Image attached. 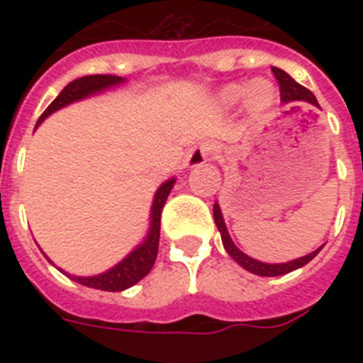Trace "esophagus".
<instances>
[{
  "mask_svg": "<svg viewBox=\"0 0 363 363\" xmlns=\"http://www.w3.org/2000/svg\"><path fill=\"white\" fill-rule=\"evenodd\" d=\"M211 154H213V147H211L209 143H199V145L188 150L186 165L188 167H198V165L205 164L209 160Z\"/></svg>",
  "mask_w": 363,
  "mask_h": 363,
  "instance_id": "obj_1",
  "label": "esophagus"
}]
</instances>
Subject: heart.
<instances>
[{
	"label": "heart",
	"mask_w": 363,
	"mask_h": 363,
	"mask_svg": "<svg viewBox=\"0 0 363 363\" xmlns=\"http://www.w3.org/2000/svg\"><path fill=\"white\" fill-rule=\"evenodd\" d=\"M245 96L247 99V107L254 113H259V111L267 109L271 104H273V98H275V92L267 81H254L248 84V88H245V84H230L220 92V101L224 105H233L238 104L239 99Z\"/></svg>",
	"instance_id": "1"
}]
</instances>
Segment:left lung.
I'll return each mask as SVG.
<instances>
[{"label":"left lung","instance_id":"left-lung-1","mask_svg":"<svg viewBox=\"0 0 363 363\" xmlns=\"http://www.w3.org/2000/svg\"><path fill=\"white\" fill-rule=\"evenodd\" d=\"M273 75H275L277 82H279V90H281V101L284 104H290V101H303V104H311L318 107V101L316 98L313 96L311 90H307L305 86H301L299 82H296L292 77L288 75L286 71L279 69V67H273ZM213 215H215V224L218 228V232L222 235V245L226 248V252L232 256L235 262H238L241 267H245L247 271L254 273V275H259V277H279V275H286L290 271L294 269H299V267H303L305 264H309L311 259L315 258L316 254L320 252V248H316L315 252L307 254L303 258H298V259H292V262H286V264H264V262H258V259L250 258L247 256L245 252H241L238 247H235V242L232 241L230 238V233L226 230V224H224V218H222V211L218 207V203H215L213 207Z\"/></svg>","mask_w":363,"mask_h":363}]
</instances>
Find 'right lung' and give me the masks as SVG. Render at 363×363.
Returning <instances> with one entry per match:
<instances>
[{
	"mask_svg": "<svg viewBox=\"0 0 363 363\" xmlns=\"http://www.w3.org/2000/svg\"><path fill=\"white\" fill-rule=\"evenodd\" d=\"M124 79L122 77L115 75H88L81 77V79H75L71 81L67 86L58 94V98L54 99L52 104L48 105L45 113L39 116L37 125L41 124L48 115H52L54 111L62 109L65 105L75 104V101H81L84 98H90L94 94L104 92V90H109L113 86H118L122 84ZM175 184V179H169L165 181L162 186L158 188V192L154 196L152 201V211H150V228H148V233L145 241L139 245L137 248H133L121 264H116L115 267H111L109 271L105 273H99V275L94 277H71L73 281L79 282V284H84L88 288H96V290H105V292H122L125 288L133 286L137 282L141 281L143 277L148 275V271L152 269L154 262H156V256H158V242H160V218H162V209H164L165 199L169 196L171 188Z\"/></svg>",
	"mask_w": 363,
	"mask_h": 363,
	"instance_id": "1",
	"label": "right lung"
}]
</instances>
